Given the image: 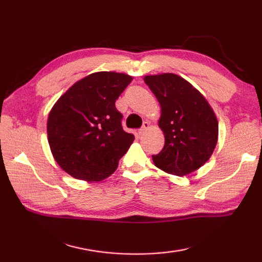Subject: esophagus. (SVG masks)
<instances>
[{"label": "esophagus", "instance_id": "esophagus-1", "mask_svg": "<svg viewBox=\"0 0 262 262\" xmlns=\"http://www.w3.org/2000/svg\"><path fill=\"white\" fill-rule=\"evenodd\" d=\"M149 128V122L148 121H144L143 122V126L140 128V130H138V133H140V134H144V133H145L147 129Z\"/></svg>", "mask_w": 262, "mask_h": 262}]
</instances>
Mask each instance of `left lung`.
<instances>
[{
	"label": "left lung",
	"instance_id": "1",
	"mask_svg": "<svg viewBox=\"0 0 262 262\" xmlns=\"http://www.w3.org/2000/svg\"><path fill=\"white\" fill-rule=\"evenodd\" d=\"M161 104L160 127L164 147L152 155L155 166L174 176H186L206 163L219 136L213 109L197 89L172 73L145 76Z\"/></svg>",
	"mask_w": 262,
	"mask_h": 262
}]
</instances>
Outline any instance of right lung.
<instances>
[{
    "label": "right lung",
    "mask_w": 262,
    "mask_h": 262,
    "mask_svg": "<svg viewBox=\"0 0 262 262\" xmlns=\"http://www.w3.org/2000/svg\"><path fill=\"white\" fill-rule=\"evenodd\" d=\"M132 76L98 72L72 85L48 116V143L56 162L80 180L100 181L118 168L135 137L122 129L116 100Z\"/></svg>",
    "instance_id": "1"
}]
</instances>
